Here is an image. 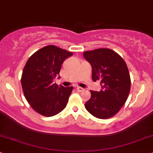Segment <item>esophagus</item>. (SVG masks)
<instances>
[{"instance_id": "obj_1", "label": "esophagus", "mask_w": 153, "mask_h": 153, "mask_svg": "<svg viewBox=\"0 0 153 153\" xmlns=\"http://www.w3.org/2000/svg\"><path fill=\"white\" fill-rule=\"evenodd\" d=\"M76 90H77V91L82 92V91H84V88H82V87H77V88H76Z\"/></svg>"}]
</instances>
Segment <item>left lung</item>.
Wrapping results in <instances>:
<instances>
[{
    "mask_svg": "<svg viewBox=\"0 0 153 153\" xmlns=\"http://www.w3.org/2000/svg\"><path fill=\"white\" fill-rule=\"evenodd\" d=\"M84 58L92 67V79L101 81V90L91 91L85 108L92 116L106 119L115 116L128 97L131 77L125 61L118 53L107 48L86 51Z\"/></svg>",
    "mask_w": 153,
    "mask_h": 153,
    "instance_id": "1",
    "label": "left lung"
}]
</instances>
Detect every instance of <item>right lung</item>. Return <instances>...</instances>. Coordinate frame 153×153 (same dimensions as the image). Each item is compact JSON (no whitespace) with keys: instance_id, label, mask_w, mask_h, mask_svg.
Returning <instances> with one entry per match:
<instances>
[{"instance_id":"add662e5","label":"right lung","mask_w":153,"mask_h":153,"mask_svg":"<svg viewBox=\"0 0 153 153\" xmlns=\"http://www.w3.org/2000/svg\"><path fill=\"white\" fill-rule=\"evenodd\" d=\"M72 54L48 45L35 52L26 62L21 77L22 91L32 108L40 115L53 116L65 108L73 86H58L53 80L64 61Z\"/></svg>"}]
</instances>
